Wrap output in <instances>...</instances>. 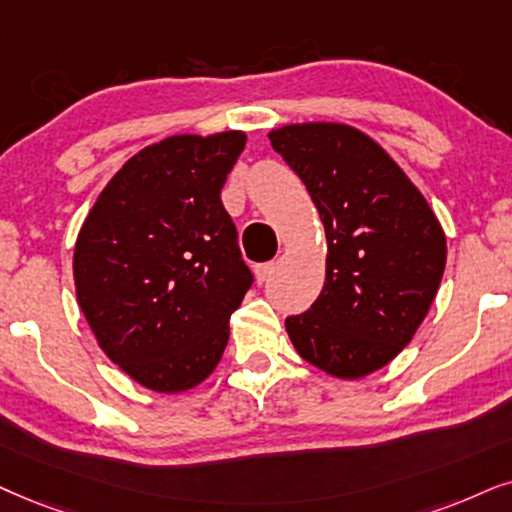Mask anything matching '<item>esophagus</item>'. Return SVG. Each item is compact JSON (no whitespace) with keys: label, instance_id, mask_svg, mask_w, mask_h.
Returning <instances> with one entry per match:
<instances>
[{"label":"esophagus","instance_id":"34e87169","mask_svg":"<svg viewBox=\"0 0 512 512\" xmlns=\"http://www.w3.org/2000/svg\"><path fill=\"white\" fill-rule=\"evenodd\" d=\"M274 267H276V262H264V264H257V267H255V276H257V281H260V283L267 281V278L271 276V271H274Z\"/></svg>","mask_w":512,"mask_h":512}]
</instances>
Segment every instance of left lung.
Instances as JSON below:
<instances>
[{
	"mask_svg": "<svg viewBox=\"0 0 512 512\" xmlns=\"http://www.w3.org/2000/svg\"><path fill=\"white\" fill-rule=\"evenodd\" d=\"M326 231V283L288 316L297 354L333 378L378 371L409 345L442 283L446 236L428 200L368 134L342 122L271 129Z\"/></svg>",
	"mask_w": 512,
	"mask_h": 512,
	"instance_id": "obj_1",
	"label": "left lung"
}]
</instances>
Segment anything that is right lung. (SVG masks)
I'll list each match as a JSON object with an SVG mask.
<instances>
[{
  "mask_svg": "<svg viewBox=\"0 0 512 512\" xmlns=\"http://www.w3.org/2000/svg\"><path fill=\"white\" fill-rule=\"evenodd\" d=\"M245 132L174 134L141 148L77 234L75 293L106 357L153 392L215 371L252 274L222 205Z\"/></svg>",
  "mask_w": 512,
  "mask_h": 512,
  "instance_id": "obj_1",
  "label": "right lung"
}]
</instances>
